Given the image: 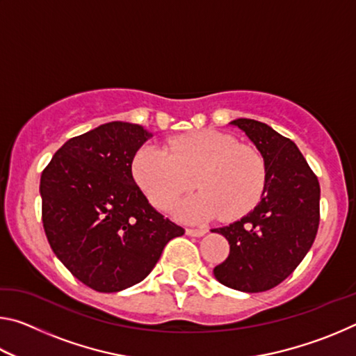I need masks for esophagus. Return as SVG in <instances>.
Returning a JSON list of instances; mask_svg holds the SVG:
<instances>
[{
	"instance_id": "esophagus-1",
	"label": "esophagus",
	"mask_w": 356,
	"mask_h": 356,
	"mask_svg": "<svg viewBox=\"0 0 356 356\" xmlns=\"http://www.w3.org/2000/svg\"><path fill=\"white\" fill-rule=\"evenodd\" d=\"M207 234V229H186V236L190 237H202Z\"/></svg>"
}]
</instances>
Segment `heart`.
Listing matches in <instances>:
<instances>
[{"label": "heart", "mask_w": 356, "mask_h": 356, "mask_svg": "<svg viewBox=\"0 0 356 356\" xmlns=\"http://www.w3.org/2000/svg\"><path fill=\"white\" fill-rule=\"evenodd\" d=\"M135 182L149 202L168 210L188 191L196 177L201 191L177 207L186 221L236 220L251 212L264 195L267 165L254 147L218 130H201L138 150L131 165Z\"/></svg>", "instance_id": "b5f03b06"}]
</instances>
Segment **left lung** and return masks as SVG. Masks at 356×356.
<instances>
[{
    "mask_svg": "<svg viewBox=\"0 0 356 356\" xmlns=\"http://www.w3.org/2000/svg\"><path fill=\"white\" fill-rule=\"evenodd\" d=\"M248 136L267 165L257 206L232 225L212 229L231 245L215 278L240 292L268 291L291 275L314 243L321 186L297 144L270 125L240 118L229 122Z\"/></svg>",
    "mask_w": 356,
    "mask_h": 356,
    "instance_id": "left-lung-1",
    "label": "left lung"
}]
</instances>
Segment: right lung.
<instances>
[{"instance_id":"obj_1","label":"right lung","mask_w":356,"mask_h":356,"mask_svg":"<svg viewBox=\"0 0 356 356\" xmlns=\"http://www.w3.org/2000/svg\"><path fill=\"white\" fill-rule=\"evenodd\" d=\"M152 136L138 124L114 122L75 136L40 177L42 221L53 252L83 284L119 292L152 272L184 227L150 206L131 161Z\"/></svg>"}]
</instances>
